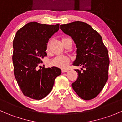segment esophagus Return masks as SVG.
Segmentation results:
<instances>
[{"label":"esophagus","instance_id":"obj_1","mask_svg":"<svg viewBox=\"0 0 122 122\" xmlns=\"http://www.w3.org/2000/svg\"><path fill=\"white\" fill-rule=\"evenodd\" d=\"M61 72L63 73V72H68V70H64V69H62L61 70Z\"/></svg>","mask_w":122,"mask_h":122}]
</instances>
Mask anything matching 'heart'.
Segmentation results:
<instances>
[{"instance_id":"obj_1","label":"heart","mask_w":122,"mask_h":122,"mask_svg":"<svg viewBox=\"0 0 122 122\" xmlns=\"http://www.w3.org/2000/svg\"><path fill=\"white\" fill-rule=\"evenodd\" d=\"M47 51H49V45L46 48ZM70 63V60L68 57L65 56H56L50 61V65L54 67L61 68H66Z\"/></svg>"}]
</instances>
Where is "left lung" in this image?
Segmentation results:
<instances>
[{"instance_id":"left-lung-1","label":"left lung","mask_w":122,"mask_h":122,"mask_svg":"<svg viewBox=\"0 0 122 122\" xmlns=\"http://www.w3.org/2000/svg\"><path fill=\"white\" fill-rule=\"evenodd\" d=\"M60 29L72 38L77 46L73 65L81 66L77 80L72 84L77 95L86 100L95 98L108 80L110 61L102 36L90 25L76 21L60 25Z\"/></svg>"}]
</instances>
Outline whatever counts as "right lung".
I'll list each match as a JSON object with an SVG mask.
<instances>
[{
    "label": "right lung",
    "mask_w": 122,
    "mask_h": 122,
    "mask_svg": "<svg viewBox=\"0 0 122 122\" xmlns=\"http://www.w3.org/2000/svg\"><path fill=\"white\" fill-rule=\"evenodd\" d=\"M60 24L29 22L18 30L13 42L14 75L24 96L41 100L51 92L55 78L61 71L57 67L38 70L46 56L49 39L59 30Z\"/></svg>",
    "instance_id": "1"
}]
</instances>
